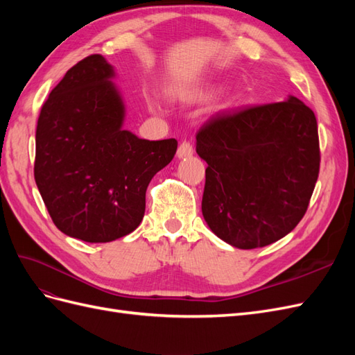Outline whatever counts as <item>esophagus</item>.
I'll return each mask as SVG.
<instances>
[{"mask_svg": "<svg viewBox=\"0 0 355 355\" xmlns=\"http://www.w3.org/2000/svg\"><path fill=\"white\" fill-rule=\"evenodd\" d=\"M192 154H194V148H192V145L189 142H182L178 148V158H188L191 157Z\"/></svg>", "mask_w": 355, "mask_h": 355, "instance_id": "obj_1", "label": "esophagus"}]
</instances>
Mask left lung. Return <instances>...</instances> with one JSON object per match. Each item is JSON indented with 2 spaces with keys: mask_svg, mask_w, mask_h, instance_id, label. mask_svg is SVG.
Returning <instances> with one entry per match:
<instances>
[{
  "mask_svg": "<svg viewBox=\"0 0 355 355\" xmlns=\"http://www.w3.org/2000/svg\"><path fill=\"white\" fill-rule=\"evenodd\" d=\"M209 164L201 210L237 249L275 243L304 218L320 170L314 112L295 96L211 116L197 136Z\"/></svg>",
  "mask_w": 355,
  "mask_h": 355,
  "instance_id": "obj_1",
  "label": "left lung"
}]
</instances>
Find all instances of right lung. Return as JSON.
Returning <instances> with one entry per match:
<instances>
[{
    "instance_id": "add662e5",
    "label": "right lung",
    "mask_w": 355,
    "mask_h": 355,
    "mask_svg": "<svg viewBox=\"0 0 355 355\" xmlns=\"http://www.w3.org/2000/svg\"><path fill=\"white\" fill-rule=\"evenodd\" d=\"M114 67L92 55L72 67L42 105L34 175L56 227L72 239L110 243L133 232L157 171L178 141L124 130L125 105Z\"/></svg>"
}]
</instances>
